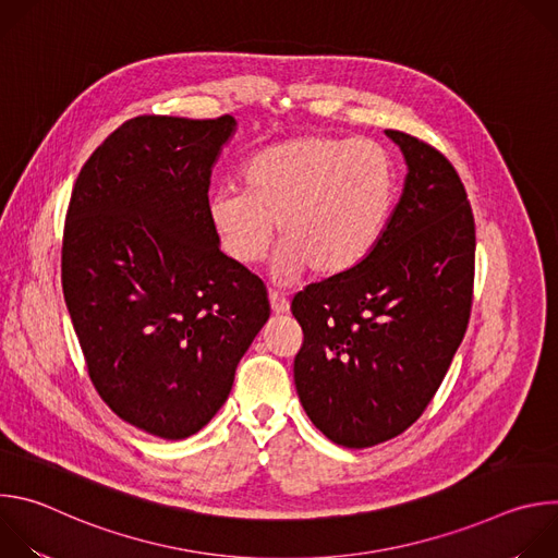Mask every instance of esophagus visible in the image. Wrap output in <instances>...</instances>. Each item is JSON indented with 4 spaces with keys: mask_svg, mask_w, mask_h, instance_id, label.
<instances>
[{
    "mask_svg": "<svg viewBox=\"0 0 558 558\" xmlns=\"http://www.w3.org/2000/svg\"><path fill=\"white\" fill-rule=\"evenodd\" d=\"M269 302H271V311L276 313V315H280V313H287L289 311V302H287V298H282L280 293H276V291H269Z\"/></svg>",
    "mask_w": 558,
    "mask_h": 558,
    "instance_id": "1",
    "label": "esophagus"
}]
</instances>
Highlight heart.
I'll return each mask as SVG.
<instances>
[{
	"label": "heart",
	"instance_id": "1",
	"mask_svg": "<svg viewBox=\"0 0 558 558\" xmlns=\"http://www.w3.org/2000/svg\"><path fill=\"white\" fill-rule=\"evenodd\" d=\"M241 190L209 198V220L225 254L258 265L282 241L278 276L311 269L331 278L360 265L375 247L392 203V170L368 141L308 134L276 143L245 163Z\"/></svg>",
	"mask_w": 558,
	"mask_h": 558
}]
</instances>
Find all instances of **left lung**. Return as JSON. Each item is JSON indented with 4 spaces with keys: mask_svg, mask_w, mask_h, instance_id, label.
I'll list each match as a JSON object with an SVG mask.
<instances>
[{
    "mask_svg": "<svg viewBox=\"0 0 558 558\" xmlns=\"http://www.w3.org/2000/svg\"><path fill=\"white\" fill-rule=\"evenodd\" d=\"M404 151V194L353 269L298 291L293 360L300 402L344 448H368L415 424L465 336L474 284V216L448 158L386 130Z\"/></svg>",
    "mask_w": 558,
    "mask_h": 558,
    "instance_id": "left-lung-1",
    "label": "left lung"
}]
</instances>
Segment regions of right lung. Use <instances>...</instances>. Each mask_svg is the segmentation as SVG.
Masks as SVG:
<instances>
[{
  "mask_svg": "<svg viewBox=\"0 0 558 558\" xmlns=\"http://www.w3.org/2000/svg\"><path fill=\"white\" fill-rule=\"evenodd\" d=\"M235 119L136 117L86 161L70 194L61 287L90 381L128 424L198 433L269 320L263 280L227 258L209 177Z\"/></svg>",
  "mask_w": 558,
  "mask_h": 558,
  "instance_id": "1",
  "label": "right lung"
}]
</instances>
